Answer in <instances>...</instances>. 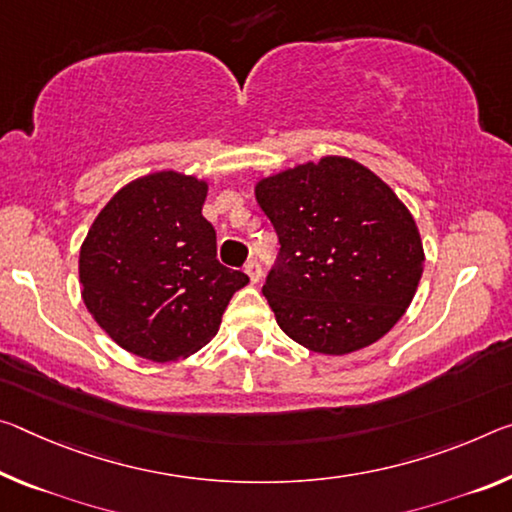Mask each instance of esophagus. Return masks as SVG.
Instances as JSON below:
<instances>
[{"label": "esophagus", "instance_id": "1", "mask_svg": "<svg viewBox=\"0 0 512 512\" xmlns=\"http://www.w3.org/2000/svg\"><path fill=\"white\" fill-rule=\"evenodd\" d=\"M243 271L248 273V278H250V282H253V285H255V282L262 280V266H259L257 259H248L246 266H243Z\"/></svg>", "mask_w": 512, "mask_h": 512}]
</instances>
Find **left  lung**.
<instances>
[{
  "label": "left lung",
  "mask_w": 512,
  "mask_h": 512,
  "mask_svg": "<svg viewBox=\"0 0 512 512\" xmlns=\"http://www.w3.org/2000/svg\"><path fill=\"white\" fill-rule=\"evenodd\" d=\"M280 239L264 296L294 342L346 355L378 342L424 273L417 223L396 193L348 157L307 161L255 186Z\"/></svg>",
  "instance_id": "left-lung-1"
}]
</instances>
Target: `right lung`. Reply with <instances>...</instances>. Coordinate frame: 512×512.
Instances as JSON below:
<instances>
[{"mask_svg": "<svg viewBox=\"0 0 512 512\" xmlns=\"http://www.w3.org/2000/svg\"><path fill=\"white\" fill-rule=\"evenodd\" d=\"M207 182L175 170L113 196L79 250L86 310L125 351L152 362L189 358L212 339L248 275L216 259L202 216Z\"/></svg>", "mask_w": 512, "mask_h": 512, "instance_id": "obj_1", "label": "right lung"}]
</instances>
